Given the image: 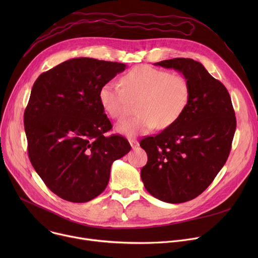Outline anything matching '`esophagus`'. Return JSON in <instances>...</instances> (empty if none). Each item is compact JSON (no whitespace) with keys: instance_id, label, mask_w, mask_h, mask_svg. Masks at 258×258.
Listing matches in <instances>:
<instances>
[{"instance_id":"34e87169","label":"esophagus","mask_w":258,"mask_h":258,"mask_svg":"<svg viewBox=\"0 0 258 258\" xmlns=\"http://www.w3.org/2000/svg\"><path fill=\"white\" fill-rule=\"evenodd\" d=\"M130 144H131L132 148H136L139 146V142L137 140H130Z\"/></svg>"}]
</instances>
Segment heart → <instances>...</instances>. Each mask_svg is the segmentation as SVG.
Segmentation results:
<instances>
[{
	"label": "heart",
	"mask_w": 258,
	"mask_h": 258,
	"mask_svg": "<svg viewBox=\"0 0 258 258\" xmlns=\"http://www.w3.org/2000/svg\"><path fill=\"white\" fill-rule=\"evenodd\" d=\"M121 86L107 81L99 90V102L113 119L123 118L131 103H136L138 115L120 121L119 134L133 138L177 122L190 99V85L182 74L169 73L151 66H137L121 78Z\"/></svg>",
	"instance_id": "heart-1"
}]
</instances>
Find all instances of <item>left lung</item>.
Returning a JSON list of instances; mask_svg holds the SVG:
<instances>
[{
    "label": "left lung",
    "mask_w": 258,
    "mask_h": 258,
    "mask_svg": "<svg viewBox=\"0 0 258 258\" xmlns=\"http://www.w3.org/2000/svg\"><path fill=\"white\" fill-rule=\"evenodd\" d=\"M155 64L181 72L190 99L177 122L140 141L147 154L141 179L153 197L179 204L200 196L225 165L236 118L227 89L201 62L178 57Z\"/></svg>",
    "instance_id": "left-lung-1"
}]
</instances>
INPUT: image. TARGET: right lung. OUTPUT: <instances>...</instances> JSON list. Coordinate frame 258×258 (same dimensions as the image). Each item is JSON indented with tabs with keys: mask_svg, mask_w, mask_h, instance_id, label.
Listing matches in <instances>:
<instances>
[{
	"mask_svg": "<svg viewBox=\"0 0 258 258\" xmlns=\"http://www.w3.org/2000/svg\"><path fill=\"white\" fill-rule=\"evenodd\" d=\"M126 64L90 57L73 58L40 74L24 114L28 155L50 190L59 198L86 203L99 196L115 160L131 151L112 128L98 93Z\"/></svg>",
	"mask_w": 258,
	"mask_h": 258,
	"instance_id": "1",
	"label": "right lung"
}]
</instances>
